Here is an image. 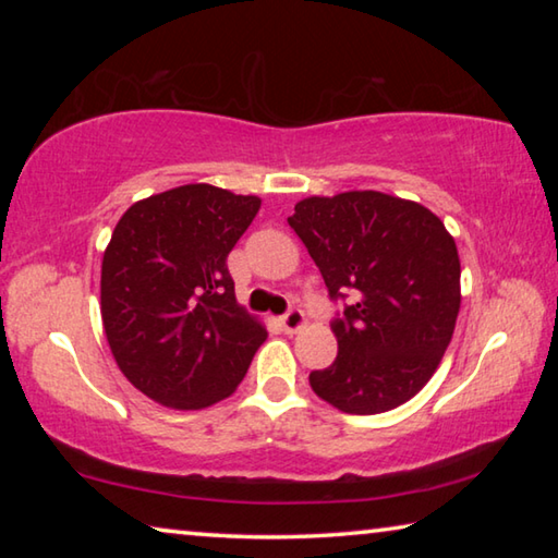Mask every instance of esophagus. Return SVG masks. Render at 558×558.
Returning a JSON list of instances; mask_svg holds the SVG:
<instances>
[{
  "mask_svg": "<svg viewBox=\"0 0 558 558\" xmlns=\"http://www.w3.org/2000/svg\"><path fill=\"white\" fill-rule=\"evenodd\" d=\"M280 325H282V329H286V332H298V329L305 325V313H302L300 307H290L286 315L280 317Z\"/></svg>",
  "mask_w": 558,
  "mask_h": 558,
  "instance_id": "1",
  "label": "esophagus"
}]
</instances>
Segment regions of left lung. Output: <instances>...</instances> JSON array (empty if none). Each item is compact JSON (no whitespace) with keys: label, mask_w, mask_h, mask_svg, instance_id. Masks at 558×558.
Returning <instances> with one entry per match:
<instances>
[{"label":"left lung","mask_w":558,"mask_h":558,"mask_svg":"<svg viewBox=\"0 0 558 558\" xmlns=\"http://www.w3.org/2000/svg\"><path fill=\"white\" fill-rule=\"evenodd\" d=\"M325 278L337 359L313 391L354 415L391 411L438 369L460 310V258L426 206L381 192L310 196L288 216ZM352 294L353 302L345 305Z\"/></svg>","instance_id":"1"}]
</instances>
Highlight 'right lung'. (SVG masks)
I'll return each mask as SVG.
<instances>
[{"label":"right lung","mask_w":558,"mask_h":558,"mask_svg":"<svg viewBox=\"0 0 558 558\" xmlns=\"http://www.w3.org/2000/svg\"><path fill=\"white\" fill-rule=\"evenodd\" d=\"M258 196L184 184L132 204L102 256L100 313L120 372L157 403L226 399L268 337L235 302L226 266Z\"/></svg>","instance_id":"obj_1"}]
</instances>
